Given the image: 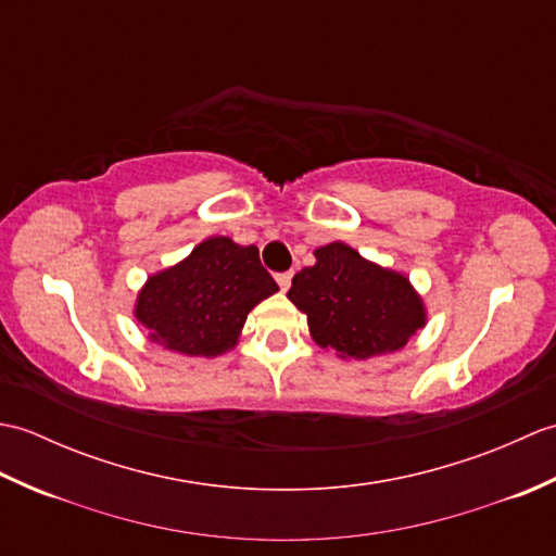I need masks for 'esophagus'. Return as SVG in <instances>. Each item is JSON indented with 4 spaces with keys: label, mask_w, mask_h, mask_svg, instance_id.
<instances>
[{
    "label": "esophagus",
    "mask_w": 556,
    "mask_h": 556,
    "mask_svg": "<svg viewBox=\"0 0 556 556\" xmlns=\"http://www.w3.org/2000/svg\"><path fill=\"white\" fill-rule=\"evenodd\" d=\"M291 277H293V271H281V275H277V285L281 291H287L291 287Z\"/></svg>",
    "instance_id": "obj_1"
}]
</instances>
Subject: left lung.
<instances>
[{
  "instance_id": "obj_1",
  "label": "left lung",
  "mask_w": 556,
  "mask_h": 556,
  "mask_svg": "<svg viewBox=\"0 0 556 556\" xmlns=\"http://www.w3.org/2000/svg\"><path fill=\"white\" fill-rule=\"evenodd\" d=\"M317 263L291 281L289 301L308 315L317 346L339 358H372L394 353L425 327L422 299L408 277L365 260L334 241L315 251Z\"/></svg>"
}]
</instances>
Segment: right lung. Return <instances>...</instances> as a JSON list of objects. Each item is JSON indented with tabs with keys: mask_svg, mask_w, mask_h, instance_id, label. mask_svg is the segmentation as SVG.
Listing matches in <instances>:
<instances>
[{
	"mask_svg": "<svg viewBox=\"0 0 556 556\" xmlns=\"http://www.w3.org/2000/svg\"><path fill=\"white\" fill-rule=\"evenodd\" d=\"M277 291L255 245L212 236L179 265L146 281L136 320L150 329L155 344L212 358L236 346L248 313Z\"/></svg>",
	"mask_w": 556,
	"mask_h": 556,
	"instance_id": "right-lung-1",
	"label": "right lung"
}]
</instances>
